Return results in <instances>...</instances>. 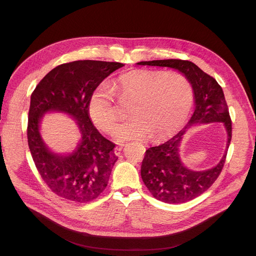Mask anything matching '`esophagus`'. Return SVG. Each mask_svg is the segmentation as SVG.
<instances>
[{
  "mask_svg": "<svg viewBox=\"0 0 256 256\" xmlns=\"http://www.w3.org/2000/svg\"><path fill=\"white\" fill-rule=\"evenodd\" d=\"M122 148H124V145H119V146L115 147V150H114L115 154H116V156H120L121 152H122Z\"/></svg>",
  "mask_w": 256,
  "mask_h": 256,
  "instance_id": "1",
  "label": "esophagus"
}]
</instances>
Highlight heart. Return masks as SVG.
<instances>
[{
    "label": "heart",
    "instance_id": "b5f03b06",
    "mask_svg": "<svg viewBox=\"0 0 256 256\" xmlns=\"http://www.w3.org/2000/svg\"><path fill=\"white\" fill-rule=\"evenodd\" d=\"M116 94L121 102H132V118L115 132L118 141L166 140L180 130L189 116L194 92L190 80L178 72L136 70L120 76ZM88 112L93 124L106 132L116 128L119 115L114 90L102 84L92 93Z\"/></svg>",
    "mask_w": 256,
    "mask_h": 256
}]
</instances>
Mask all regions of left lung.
<instances>
[{
    "label": "left lung",
    "mask_w": 256,
    "mask_h": 256,
    "mask_svg": "<svg viewBox=\"0 0 256 256\" xmlns=\"http://www.w3.org/2000/svg\"><path fill=\"white\" fill-rule=\"evenodd\" d=\"M139 65L171 67L182 72L193 87L195 111L176 136L145 152L141 178L152 195L166 204H184L202 193L216 182L223 169L227 150L218 165L204 171H193L184 166L180 158V144L186 128L194 124L223 122L227 132L228 148L232 141V119L221 86L210 74L188 60L167 59L142 61Z\"/></svg>",
    "instance_id": "8db88e82"
}]
</instances>
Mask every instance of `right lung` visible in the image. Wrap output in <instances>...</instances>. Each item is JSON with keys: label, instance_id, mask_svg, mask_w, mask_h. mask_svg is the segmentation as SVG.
Segmentation results:
<instances>
[{"label": "right lung", "instance_id": "obj_1", "mask_svg": "<svg viewBox=\"0 0 256 256\" xmlns=\"http://www.w3.org/2000/svg\"><path fill=\"white\" fill-rule=\"evenodd\" d=\"M122 63L78 60L58 65L36 86L31 96L26 136L40 176L56 195L86 204L106 189L118 156L115 144L91 122L88 106L92 93ZM50 110L63 112L77 120L81 141L68 156L52 153L38 132L41 117Z\"/></svg>", "mask_w": 256, "mask_h": 256}]
</instances>
